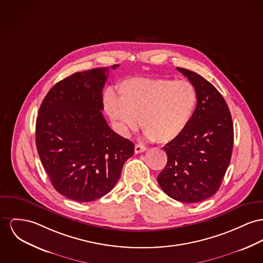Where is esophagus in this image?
<instances>
[{
    "mask_svg": "<svg viewBox=\"0 0 263 263\" xmlns=\"http://www.w3.org/2000/svg\"><path fill=\"white\" fill-rule=\"evenodd\" d=\"M146 149H147L146 146L141 145V144H136V146H135V153H136V154L143 153V152H145Z\"/></svg>",
    "mask_w": 263,
    "mask_h": 263,
    "instance_id": "esophagus-1",
    "label": "esophagus"
}]
</instances>
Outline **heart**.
<instances>
[{
  "instance_id": "obj_1",
  "label": "heart",
  "mask_w": 263,
  "mask_h": 263,
  "mask_svg": "<svg viewBox=\"0 0 263 263\" xmlns=\"http://www.w3.org/2000/svg\"><path fill=\"white\" fill-rule=\"evenodd\" d=\"M120 100L106 95L105 109L123 134L140 125L145 137L160 143L178 139L191 123L197 103L185 80L130 79L119 85Z\"/></svg>"
}]
</instances>
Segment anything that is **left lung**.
<instances>
[{
  "mask_svg": "<svg viewBox=\"0 0 263 263\" xmlns=\"http://www.w3.org/2000/svg\"><path fill=\"white\" fill-rule=\"evenodd\" d=\"M196 89L197 103L186 129L163 148L167 162L158 182L170 197L185 203L216 193L227 173L233 147V124L221 93L198 73L176 68Z\"/></svg>",
  "mask_w": 263,
  "mask_h": 263,
  "instance_id": "obj_1",
  "label": "left lung"
}]
</instances>
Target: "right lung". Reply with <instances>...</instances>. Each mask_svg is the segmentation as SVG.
Wrapping results in <instances>:
<instances>
[{"instance_id": "1", "label": "right lung", "mask_w": 263, "mask_h": 263, "mask_svg": "<svg viewBox=\"0 0 263 263\" xmlns=\"http://www.w3.org/2000/svg\"><path fill=\"white\" fill-rule=\"evenodd\" d=\"M107 73V68L92 69L55 84L35 122L37 154L54 190L79 202L109 193L135 152V144L110 129L101 111Z\"/></svg>"}]
</instances>
